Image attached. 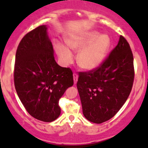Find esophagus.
I'll return each instance as SVG.
<instances>
[{"instance_id": "1", "label": "esophagus", "mask_w": 148, "mask_h": 148, "mask_svg": "<svg viewBox=\"0 0 148 148\" xmlns=\"http://www.w3.org/2000/svg\"><path fill=\"white\" fill-rule=\"evenodd\" d=\"M73 78H74V84H76L77 82V81H78V75H77L76 73H74V74H73Z\"/></svg>"}]
</instances>
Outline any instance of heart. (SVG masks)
I'll list each match as a JSON object with an SVG mask.
<instances>
[{
    "label": "heart",
    "instance_id": "obj_1",
    "mask_svg": "<svg viewBox=\"0 0 148 148\" xmlns=\"http://www.w3.org/2000/svg\"><path fill=\"white\" fill-rule=\"evenodd\" d=\"M67 44L74 52L80 51L77 56L78 65L83 69L92 71L100 66L105 60L112 41L107 34L101 35L98 31H93L70 38ZM56 51L63 64L68 65L73 62L74 56L66 46L59 43Z\"/></svg>",
    "mask_w": 148,
    "mask_h": 148
}]
</instances>
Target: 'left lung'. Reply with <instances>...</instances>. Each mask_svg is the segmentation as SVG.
I'll list each match as a JSON object with an SVG mask.
<instances>
[{
  "label": "left lung",
  "mask_w": 148,
  "mask_h": 148,
  "mask_svg": "<svg viewBox=\"0 0 148 148\" xmlns=\"http://www.w3.org/2000/svg\"><path fill=\"white\" fill-rule=\"evenodd\" d=\"M77 86L84 116L100 124L114 117L127 99L135 70L130 46L122 36L97 69L79 74Z\"/></svg>",
  "instance_id": "1"
}]
</instances>
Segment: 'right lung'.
<instances>
[{"label":"right lung","instance_id":"1","mask_svg":"<svg viewBox=\"0 0 148 148\" xmlns=\"http://www.w3.org/2000/svg\"><path fill=\"white\" fill-rule=\"evenodd\" d=\"M14 84L21 102L33 117L51 122L60 115L59 99L74 84L73 73L55 61L45 25L28 32L19 43Z\"/></svg>","mask_w":148,"mask_h":148}]
</instances>
